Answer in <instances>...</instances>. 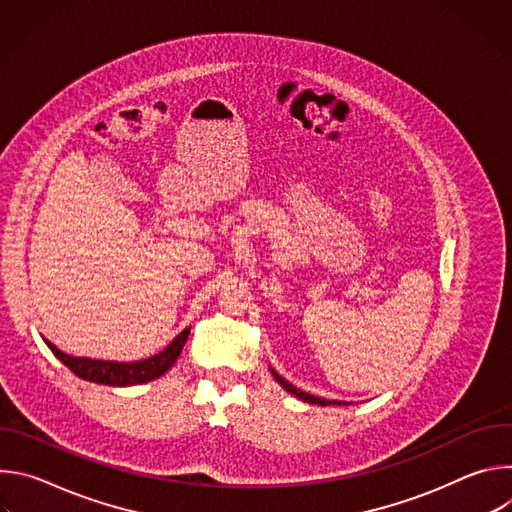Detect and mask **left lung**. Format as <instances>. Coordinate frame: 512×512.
<instances>
[{
  "instance_id": "8db88e82",
  "label": "left lung",
  "mask_w": 512,
  "mask_h": 512,
  "mask_svg": "<svg viewBox=\"0 0 512 512\" xmlns=\"http://www.w3.org/2000/svg\"><path fill=\"white\" fill-rule=\"evenodd\" d=\"M271 375H273V379L287 391V393H291V395H296V397H300L304 403H312V405H348V403H342V401H328V399H322V397H314V395H310V393H306V391H302V389H296L294 385L291 383H287L283 377H279L273 369H271Z\"/></svg>"
}]
</instances>
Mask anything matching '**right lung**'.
<instances>
[{
	"label": "right lung",
	"mask_w": 512,
	"mask_h": 512,
	"mask_svg": "<svg viewBox=\"0 0 512 512\" xmlns=\"http://www.w3.org/2000/svg\"><path fill=\"white\" fill-rule=\"evenodd\" d=\"M190 328L182 330L162 352L133 362H117V360H97V358H85V356H70L62 350H58L52 342L44 338L52 354L75 373L79 379L109 385V387H131L141 385L154 379H160L164 373L172 369V364L178 360L186 340H188Z\"/></svg>",
	"instance_id": "add662e5"
}]
</instances>
